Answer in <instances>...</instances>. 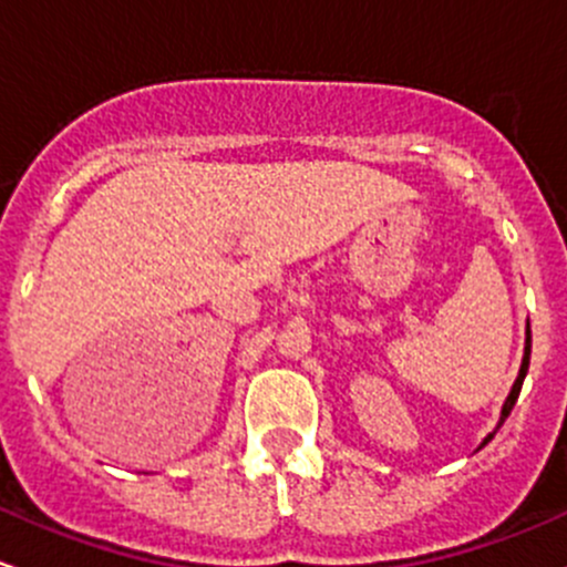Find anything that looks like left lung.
Returning a JSON list of instances; mask_svg holds the SVG:
<instances>
[{
    "instance_id": "left-lung-1",
    "label": "left lung",
    "mask_w": 567,
    "mask_h": 567,
    "mask_svg": "<svg viewBox=\"0 0 567 567\" xmlns=\"http://www.w3.org/2000/svg\"><path fill=\"white\" fill-rule=\"evenodd\" d=\"M529 349H533V332H529V322H527V341H524V360H522V369H518V377H516V382H513L511 393H507L505 404H502V414H499V423H497V429H499L502 423H505V417H507V414H511L513 404H516L518 393H522L524 377H527V369H529ZM492 436H494V431H492V434L486 436V440H483V445H488V442H492ZM483 445H481V447H483Z\"/></svg>"
}]
</instances>
